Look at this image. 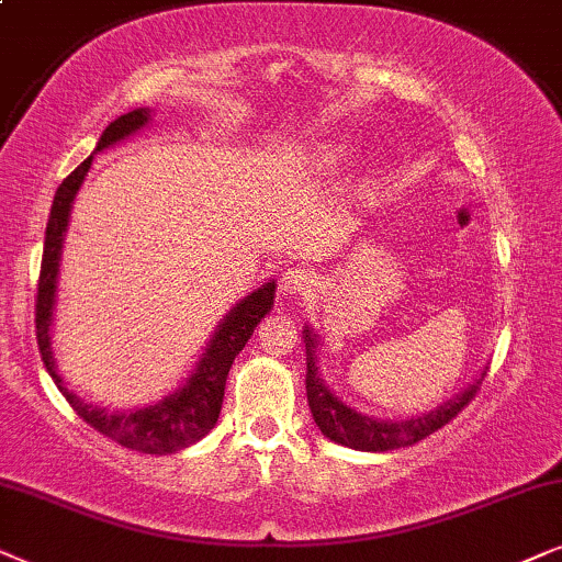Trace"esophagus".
<instances>
[{"label":"esophagus","mask_w":562,"mask_h":562,"mask_svg":"<svg viewBox=\"0 0 562 562\" xmlns=\"http://www.w3.org/2000/svg\"><path fill=\"white\" fill-rule=\"evenodd\" d=\"M318 285V277L311 269L303 267H290L280 277V290L285 295H305Z\"/></svg>","instance_id":"esophagus-1"}]
</instances>
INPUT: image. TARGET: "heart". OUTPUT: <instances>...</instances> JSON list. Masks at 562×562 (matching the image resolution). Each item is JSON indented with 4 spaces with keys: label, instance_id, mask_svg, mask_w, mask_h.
Masks as SVG:
<instances>
[{
    "label": "heart",
    "instance_id": "b5f03b06",
    "mask_svg": "<svg viewBox=\"0 0 562 562\" xmlns=\"http://www.w3.org/2000/svg\"><path fill=\"white\" fill-rule=\"evenodd\" d=\"M351 151L347 140H328V144L318 146L316 154H313V161H316L318 169H334L336 164H341Z\"/></svg>",
    "mask_w": 562,
    "mask_h": 562
}]
</instances>
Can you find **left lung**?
Here are the masks:
<instances>
[{
	"instance_id": "obj_1",
	"label": "left lung",
	"mask_w": 562,
	"mask_h": 562,
	"mask_svg": "<svg viewBox=\"0 0 562 562\" xmlns=\"http://www.w3.org/2000/svg\"><path fill=\"white\" fill-rule=\"evenodd\" d=\"M303 344H305V393H308V406L313 414V422L324 434L326 439L351 447L359 452H387V450H401V447L416 445L418 439L429 437L437 429L460 414L473 398L477 385L485 372L475 375L473 383H468L460 393H454L452 398H447L424 414L406 416V418H375L362 414L355 406H349L347 401H341L339 395L331 391V385L326 383L321 375L318 364V351H321V336L316 328L303 326Z\"/></svg>"
}]
</instances>
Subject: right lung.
I'll use <instances>...</instances> for the list:
<instances>
[{"label":"right lung","instance_id":"add662e5","mask_svg":"<svg viewBox=\"0 0 562 562\" xmlns=\"http://www.w3.org/2000/svg\"><path fill=\"white\" fill-rule=\"evenodd\" d=\"M151 120V108H136L112 120L108 128H104L100 140H97L92 156H87V159L58 184L46 226V246H43L41 282H37L35 303V331L37 347H41V357L48 375L54 378V383L58 391L64 393V398L71 403L74 411H77L92 429L104 434V437H110L112 442L128 447V450L146 454H171L200 442V439L213 429L215 422H218L231 364H234L238 351L246 347V341L251 339L259 321L272 311L277 282L267 280L261 282L259 288H254L251 293L238 297V303L231 305L226 316L218 321V326H215L211 339H207L203 355L194 362L190 375H187L175 391L161 395L159 401L148 403V406L110 411L104 406H94L92 401L81 398L77 391H71V387L66 385L61 370H58L54 347H50V339H54L50 326H54L58 267H61L64 238L66 231H69L74 198H77L79 187L85 182L94 156L133 138L136 133L148 128Z\"/></svg>","mask_w":562,"mask_h":562}]
</instances>
